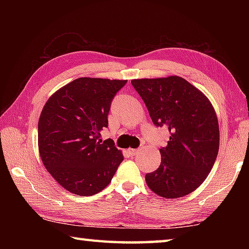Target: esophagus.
Here are the masks:
<instances>
[{
    "mask_svg": "<svg viewBox=\"0 0 249 249\" xmlns=\"http://www.w3.org/2000/svg\"><path fill=\"white\" fill-rule=\"evenodd\" d=\"M140 149H128V153L130 156H135V155H138L140 154Z\"/></svg>",
    "mask_w": 249,
    "mask_h": 249,
    "instance_id": "1",
    "label": "esophagus"
}]
</instances>
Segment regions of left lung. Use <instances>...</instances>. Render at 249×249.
<instances>
[{
	"mask_svg": "<svg viewBox=\"0 0 249 249\" xmlns=\"http://www.w3.org/2000/svg\"><path fill=\"white\" fill-rule=\"evenodd\" d=\"M157 127L167 126L170 137L159 149L158 169L145 176L158 196L175 199L187 196L206 179L217 157L220 129L208 98L177 75L132 80Z\"/></svg>",
	"mask_w": 249,
	"mask_h": 249,
	"instance_id": "left-lung-1",
	"label": "left lung"
}]
</instances>
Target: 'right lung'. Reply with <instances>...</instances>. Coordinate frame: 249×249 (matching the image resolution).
I'll use <instances>...</instances> for the list:
<instances>
[{
  "label": "right lung",
  "mask_w": 249,
  "mask_h": 249,
  "mask_svg": "<svg viewBox=\"0 0 249 249\" xmlns=\"http://www.w3.org/2000/svg\"><path fill=\"white\" fill-rule=\"evenodd\" d=\"M127 80L79 78L50 96L38 121L46 169L66 190L93 196L111 182L123 161L114 142L100 140L112 101Z\"/></svg>",
  "instance_id": "add662e5"
}]
</instances>
